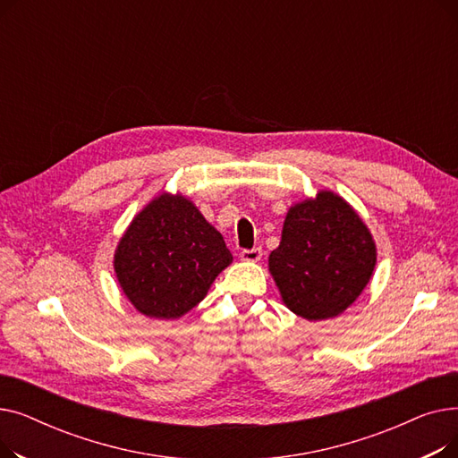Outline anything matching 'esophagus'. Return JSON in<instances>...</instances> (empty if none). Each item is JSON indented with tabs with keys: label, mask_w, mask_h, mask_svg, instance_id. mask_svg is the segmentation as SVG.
<instances>
[{
	"label": "esophagus",
	"mask_w": 458,
	"mask_h": 458,
	"mask_svg": "<svg viewBox=\"0 0 458 458\" xmlns=\"http://www.w3.org/2000/svg\"><path fill=\"white\" fill-rule=\"evenodd\" d=\"M239 258H242V261H247V263H256V261H259V258H261V249L243 250L242 254H239Z\"/></svg>",
	"instance_id": "obj_1"
}]
</instances>
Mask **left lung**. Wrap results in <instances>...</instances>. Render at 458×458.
<instances>
[{
    "instance_id": "obj_1",
    "label": "left lung",
    "mask_w": 458,
    "mask_h": 458,
    "mask_svg": "<svg viewBox=\"0 0 458 458\" xmlns=\"http://www.w3.org/2000/svg\"><path fill=\"white\" fill-rule=\"evenodd\" d=\"M377 266L375 239L338 192L321 189L287 209L269 273L282 302L306 321L338 318L362 295Z\"/></svg>"
}]
</instances>
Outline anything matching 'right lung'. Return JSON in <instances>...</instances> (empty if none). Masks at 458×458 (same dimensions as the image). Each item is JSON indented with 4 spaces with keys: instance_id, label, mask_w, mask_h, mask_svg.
<instances>
[{
    "instance_id": "add662e5",
    "label": "right lung",
    "mask_w": 458,
    "mask_h": 458,
    "mask_svg": "<svg viewBox=\"0 0 458 458\" xmlns=\"http://www.w3.org/2000/svg\"><path fill=\"white\" fill-rule=\"evenodd\" d=\"M221 232L182 192L152 199L114 249L120 290L142 316L180 319L209 292L230 263Z\"/></svg>"
}]
</instances>
